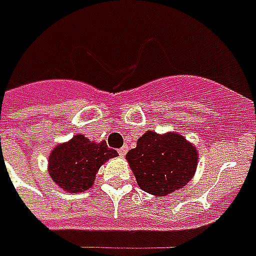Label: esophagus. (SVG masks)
I'll use <instances>...</instances> for the list:
<instances>
[{
    "label": "esophagus",
    "mask_w": 256,
    "mask_h": 256,
    "mask_svg": "<svg viewBox=\"0 0 256 256\" xmlns=\"http://www.w3.org/2000/svg\"><path fill=\"white\" fill-rule=\"evenodd\" d=\"M128 146H123L122 148H120V150H119V154H120V155H126V152H128Z\"/></svg>",
    "instance_id": "34e87169"
}]
</instances>
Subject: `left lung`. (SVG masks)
<instances>
[{
    "mask_svg": "<svg viewBox=\"0 0 256 256\" xmlns=\"http://www.w3.org/2000/svg\"><path fill=\"white\" fill-rule=\"evenodd\" d=\"M126 159L141 190L164 196L190 182L198 164V151L182 134L148 130Z\"/></svg>",
    "mask_w": 256,
    "mask_h": 256,
    "instance_id": "8db88e82",
    "label": "left lung"
}]
</instances>
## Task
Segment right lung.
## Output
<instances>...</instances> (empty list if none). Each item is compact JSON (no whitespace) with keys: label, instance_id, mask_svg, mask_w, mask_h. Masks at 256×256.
<instances>
[{"label":"right lung","instance_id":"add662e5","mask_svg":"<svg viewBox=\"0 0 256 256\" xmlns=\"http://www.w3.org/2000/svg\"><path fill=\"white\" fill-rule=\"evenodd\" d=\"M116 155L106 142L97 144L78 134L54 148L48 158V173L62 190L76 194L88 190L101 165Z\"/></svg>","mask_w":256,"mask_h":256}]
</instances>
